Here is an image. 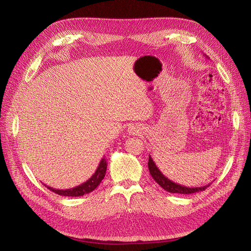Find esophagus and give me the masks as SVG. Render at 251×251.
Instances as JSON below:
<instances>
[{"label":"esophagus","instance_id":"34e87169","mask_svg":"<svg viewBox=\"0 0 251 251\" xmlns=\"http://www.w3.org/2000/svg\"><path fill=\"white\" fill-rule=\"evenodd\" d=\"M128 132L131 135H137V134L141 133V128L138 126H131L128 128Z\"/></svg>","mask_w":251,"mask_h":251}]
</instances>
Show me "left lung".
I'll use <instances>...</instances> for the list:
<instances>
[{"mask_svg":"<svg viewBox=\"0 0 251 251\" xmlns=\"http://www.w3.org/2000/svg\"><path fill=\"white\" fill-rule=\"evenodd\" d=\"M205 58H207V56L205 55ZM149 169H150V173L151 175V177L153 178V180L159 184V185L165 189L168 192L171 193H181V194H191V193H195V192H200L204 190L206 187H208L210 184H207V185L204 186H201V187H187V186H183L180 185V184H177L173 181H171L170 179H168L162 172L160 171V169L156 167V165L154 164L153 160L151 159V156L150 155L149 159Z\"/></svg>","mask_w":251,"mask_h":251,"instance_id":"left-lung-1","label":"left lung"}]
</instances>
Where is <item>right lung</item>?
Returning <instances> with one entry per match:
<instances>
[{
	"label": "right lung",
	"instance_id": "add662e5",
	"mask_svg": "<svg viewBox=\"0 0 251 251\" xmlns=\"http://www.w3.org/2000/svg\"><path fill=\"white\" fill-rule=\"evenodd\" d=\"M107 161H105L104 157L100 160V165L98 166L97 170L95 174L92 175L86 182L80 184V185H78L76 187L70 188V189H55L52 187L47 186L50 190H51L52 192H55L59 195H64V196H82L86 193H89L91 191H94L99 185L100 183L101 182V180L103 179L104 175H105V171H107Z\"/></svg>",
	"mask_w": 251,
	"mask_h": 251
}]
</instances>
